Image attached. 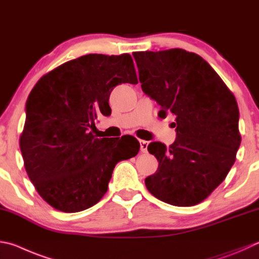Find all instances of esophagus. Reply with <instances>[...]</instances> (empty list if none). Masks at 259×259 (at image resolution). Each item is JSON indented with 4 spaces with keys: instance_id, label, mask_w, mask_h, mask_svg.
Instances as JSON below:
<instances>
[{
    "instance_id": "obj_1",
    "label": "esophagus",
    "mask_w": 259,
    "mask_h": 259,
    "mask_svg": "<svg viewBox=\"0 0 259 259\" xmlns=\"http://www.w3.org/2000/svg\"><path fill=\"white\" fill-rule=\"evenodd\" d=\"M140 150H142L143 153H147V147H148V142H146V140H140Z\"/></svg>"
}]
</instances>
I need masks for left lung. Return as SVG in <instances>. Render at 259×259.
Segmentation results:
<instances>
[{"label": "left lung", "instance_id": "left-lung-1", "mask_svg": "<svg viewBox=\"0 0 259 259\" xmlns=\"http://www.w3.org/2000/svg\"><path fill=\"white\" fill-rule=\"evenodd\" d=\"M143 92L156 101L159 117L176 115V142H154L158 161L145 179L148 191L173 206L201 203L227 178L241 143L236 97L215 70L182 49L134 52Z\"/></svg>", "mask_w": 259, "mask_h": 259}]
</instances>
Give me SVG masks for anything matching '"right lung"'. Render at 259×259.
<instances>
[{"mask_svg":"<svg viewBox=\"0 0 259 259\" xmlns=\"http://www.w3.org/2000/svg\"><path fill=\"white\" fill-rule=\"evenodd\" d=\"M125 82L138 83L130 54H88L59 65L32 88L20 149L28 177L52 207H92L107 191L116 163L138 154L133 136L115 143L94 135L97 116L111 114V92Z\"/></svg>","mask_w":259,"mask_h":259,"instance_id":"right-lung-1","label":"right lung"}]
</instances>
